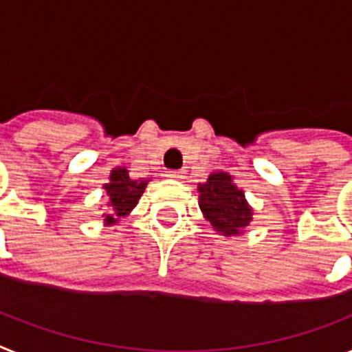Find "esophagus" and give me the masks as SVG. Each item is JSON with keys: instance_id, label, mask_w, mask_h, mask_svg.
<instances>
[{"instance_id": "34e87169", "label": "esophagus", "mask_w": 352, "mask_h": 352, "mask_svg": "<svg viewBox=\"0 0 352 352\" xmlns=\"http://www.w3.org/2000/svg\"><path fill=\"white\" fill-rule=\"evenodd\" d=\"M166 177L168 179H173V181H182V179H184V171H181V170L166 171Z\"/></svg>"}]
</instances>
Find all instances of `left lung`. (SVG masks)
<instances>
[{"mask_svg":"<svg viewBox=\"0 0 352 352\" xmlns=\"http://www.w3.org/2000/svg\"><path fill=\"white\" fill-rule=\"evenodd\" d=\"M197 190L202 215L217 233L239 236L253 221V208L245 199L244 190L235 184L228 171H213Z\"/></svg>","mask_w":352,"mask_h":352,"instance_id":"8db88e82","label":"left lung"}]
</instances>
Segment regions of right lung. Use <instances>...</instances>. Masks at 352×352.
Wrapping results in <instances>:
<instances>
[{
  "instance_id": "right-lung-1",
  "label": "right lung",
  "mask_w": 352,
  "mask_h": 352,
  "mask_svg": "<svg viewBox=\"0 0 352 352\" xmlns=\"http://www.w3.org/2000/svg\"><path fill=\"white\" fill-rule=\"evenodd\" d=\"M110 181L102 184V190L108 197V210L102 213L104 226H116L122 217L130 215L131 210L135 208L141 195L146 190L150 179H130L128 170L117 166L110 171Z\"/></svg>"
}]
</instances>
